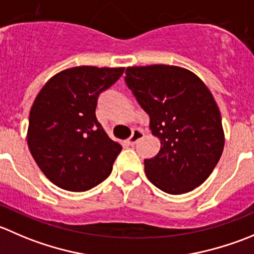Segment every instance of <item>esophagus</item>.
Returning a JSON list of instances; mask_svg holds the SVG:
<instances>
[{
	"mask_svg": "<svg viewBox=\"0 0 254 254\" xmlns=\"http://www.w3.org/2000/svg\"><path fill=\"white\" fill-rule=\"evenodd\" d=\"M142 137H144V132H142L141 130H137V129L134 130V131H132V134H131V136L127 139V144H129L130 146H134V145L136 144L139 140H141Z\"/></svg>",
	"mask_w": 254,
	"mask_h": 254,
	"instance_id": "esophagus-1",
	"label": "esophagus"
}]
</instances>
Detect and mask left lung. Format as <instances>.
Returning <instances> with one entry per match:
<instances>
[{"label": "left lung", "mask_w": 254, "mask_h": 254, "mask_svg": "<svg viewBox=\"0 0 254 254\" xmlns=\"http://www.w3.org/2000/svg\"><path fill=\"white\" fill-rule=\"evenodd\" d=\"M125 74L161 144L156 156L144 161L147 179L170 195L192 191L207 180L225 146L212 93L195 73L177 65L127 67Z\"/></svg>", "instance_id": "obj_1"}]
</instances>
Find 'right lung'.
I'll use <instances>...</instances> for the list:
<instances>
[{
    "instance_id": "1",
    "label": "right lung",
    "mask_w": 254,
    "mask_h": 254,
    "mask_svg": "<svg viewBox=\"0 0 254 254\" xmlns=\"http://www.w3.org/2000/svg\"><path fill=\"white\" fill-rule=\"evenodd\" d=\"M124 68H68L43 85L29 112L27 144L47 179L56 186L83 192L104 181L122 145L97 120L98 97Z\"/></svg>"
}]
</instances>
